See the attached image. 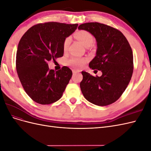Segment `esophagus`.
<instances>
[{
    "label": "esophagus",
    "mask_w": 151,
    "mask_h": 151,
    "mask_svg": "<svg viewBox=\"0 0 151 151\" xmlns=\"http://www.w3.org/2000/svg\"><path fill=\"white\" fill-rule=\"evenodd\" d=\"M80 71L79 70H76V69H73L72 72L73 74H77V73H79Z\"/></svg>",
    "instance_id": "obj_1"
}]
</instances>
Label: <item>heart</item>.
Returning a JSON list of instances; mask_svg holds the SVG:
<instances>
[{"label": "heart", "mask_w": 151, "mask_h": 151, "mask_svg": "<svg viewBox=\"0 0 151 151\" xmlns=\"http://www.w3.org/2000/svg\"><path fill=\"white\" fill-rule=\"evenodd\" d=\"M75 37L79 40L85 47H89L94 42V37L90 32L86 30H79L75 33ZM70 38L69 37L66 38L63 43V51H66L70 44ZM87 61V59L84 57H72L67 61V64L70 67L79 68L83 67Z\"/></svg>", "instance_id": "heart-1"}]
</instances>
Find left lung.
<instances>
[{
    "mask_svg": "<svg viewBox=\"0 0 151 151\" xmlns=\"http://www.w3.org/2000/svg\"><path fill=\"white\" fill-rule=\"evenodd\" d=\"M78 29L88 31L95 37L96 55L89 66L102 72L100 77L82 72V93L94 104L101 106L111 104L120 98L133 74V53L130 45L121 31L106 24L87 22L81 24Z\"/></svg>",
    "mask_w": 151,
    "mask_h": 151,
    "instance_id": "1",
    "label": "left lung"
}]
</instances>
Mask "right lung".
Masks as SVG:
<instances>
[{"label":"right lung","instance_id":"obj_1","mask_svg":"<svg viewBox=\"0 0 151 151\" xmlns=\"http://www.w3.org/2000/svg\"><path fill=\"white\" fill-rule=\"evenodd\" d=\"M78 24L48 22L32 26L22 36L16 53V70L25 92L36 103L49 104L62 96L72 72L63 66L55 71L48 62L63 55L64 40Z\"/></svg>","mask_w":151,"mask_h":151}]
</instances>
